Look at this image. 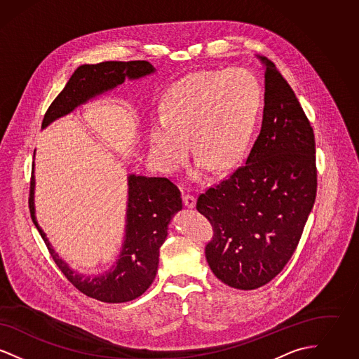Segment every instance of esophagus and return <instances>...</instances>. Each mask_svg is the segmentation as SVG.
<instances>
[{
	"label": "esophagus",
	"instance_id": "34e87169",
	"mask_svg": "<svg viewBox=\"0 0 359 359\" xmlns=\"http://www.w3.org/2000/svg\"><path fill=\"white\" fill-rule=\"evenodd\" d=\"M183 203L188 208H194L196 205V198L194 195H183Z\"/></svg>",
	"mask_w": 359,
	"mask_h": 359
}]
</instances>
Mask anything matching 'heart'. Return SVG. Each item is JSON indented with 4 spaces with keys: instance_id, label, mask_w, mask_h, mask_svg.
Segmentation results:
<instances>
[{
    "instance_id": "heart-1",
    "label": "heart",
    "mask_w": 359,
    "mask_h": 359,
    "mask_svg": "<svg viewBox=\"0 0 359 359\" xmlns=\"http://www.w3.org/2000/svg\"><path fill=\"white\" fill-rule=\"evenodd\" d=\"M261 106V87L245 69L199 71L177 81L151 118L149 154L160 171H177L192 147L194 176L233 167L245 152Z\"/></svg>"
}]
</instances>
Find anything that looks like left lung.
Segmentation results:
<instances>
[{
  "label": "left lung",
  "instance_id": "1",
  "mask_svg": "<svg viewBox=\"0 0 359 359\" xmlns=\"http://www.w3.org/2000/svg\"><path fill=\"white\" fill-rule=\"evenodd\" d=\"M265 69L261 130L243 167L198 199L215 229L205 258L222 283L252 290L273 280L302 238L316 198L315 137L273 63Z\"/></svg>",
  "mask_w": 359,
  "mask_h": 359
}]
</instances>
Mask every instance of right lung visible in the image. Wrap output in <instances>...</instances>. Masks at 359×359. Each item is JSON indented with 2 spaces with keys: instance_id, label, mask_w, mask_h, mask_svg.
Listing matches in <instances>:
<instances>
[{
  "instance_id": "right-lung-1",
  "label": "right lung",
  "mask_w": 359,
  "mask_h": 359,
  "mask_svg": "<svg viewBox=\"0 0 359 359\" xmlns=\"http://www.w3.org/2000/svg\"><path fill=\"white\" fill-rule=\"evenodd\" d=\"M154 72V66L145 60L102 62L79 66L48 107L41 128L46 129L53 121L114 90L126 79L138 81ZM34 154L36 149L29 194L31 218L59 269L75 288L103 303H125L141 296L154 283L160 248L168 236L172 218L183 208L179 189L165 177L128 173V202L120 255L104 273L86 276L75 272L59 257L36 219Z\"/></svg>"
}]
</instances>
